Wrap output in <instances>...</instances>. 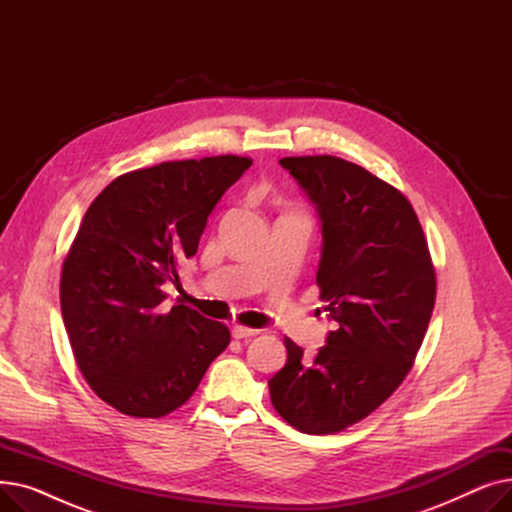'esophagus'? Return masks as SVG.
I'll return each instance as SVG.
<instances>
[{
  "instance_id": "34e87169",
  "label": "esophagus",
  "mask_w": 512,
  "mask_h": 512,
  "mask_svg": "<svg viewBox=\"0 0 512 512\" xmlns=\"http://www.w3.org/2000/svg\"><path fill=\"white\" fill-rule=\"evenodd\" d=\"M257 334H259V330L247 328V326H234V328H232V336L238 338V340H242V338H253V336H257Z\"/></svg>"
}]
</instances>
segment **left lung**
I'll use <instances>...</instances> for the list:
<instances>
[{"instance_id": "8db88e82", "label": "left lung", "mask_w": 512, "mask_h": 512, "mask_svg": "<svg viewBox=\"0 0 512 512\" xmlns=\"http://www.w3.org/2000/svg\"><path fill=\"white\" fill-rule=\"evenodd\" d=\"M321 220L319 299L336 321L315 357L284 338L272 405L303 434L365 419L407 378L436 305V270L409 199L334 155L282 157Z\"/></svg>"}]
</instances>
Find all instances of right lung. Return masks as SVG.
Returning a JSON list of instances; mask_svg holds the SVG:
<instances>
[{"instance_id":"1","label":"right lung","mask_w":512,"mask_h":512,"mask_svg":"<svg viewBox=\"0 0 512 512\" xmlns=\"http://www.w3.org/2000/svg\"><path fill=\"white\" fill-rule=\"evenodd\" d=\"M253 164L218 155L164 161L107 184L62 265L60 305L76 365L130 417H164L193 396L230 330L182 303L166 282L193 257L211 209Z\"/></svg>"}]
</instances>
